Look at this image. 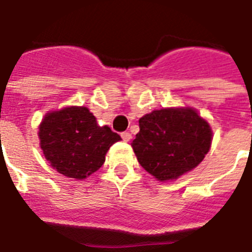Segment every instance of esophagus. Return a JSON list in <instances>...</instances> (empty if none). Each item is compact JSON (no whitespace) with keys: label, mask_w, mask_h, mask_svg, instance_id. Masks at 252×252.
I'll return each mask as SVG.
<instances>
[{"label":"esophagus","mask_w":252,"mask_h":252,"mask_svg":"<svg viewBox=\"0 0 252 252\" xmlns=\"http://www.w3.org/2000/svg\"><path fill=\"white\" fill-rule=\"evenodd\" d=\"M122 138L126 142H128V141H130V138H132V134H130L129 132H123V133H122Z\"/></svg>","instance_id":"34e87169"}]
</instances>
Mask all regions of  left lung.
<instances>
[{
    "label": "left lung",
    "mask_w": 252,
    "mask_h": 252,
    "mask_svg": "<svg viewBox=\"0 0 252 252\" xmlns=\"http://www.w3.org/2000/svg\"><path fill=\"white\" fill-rule=\"evenodd\" d=\"M132 141L138 163L159 182L176 180L201 163L213 132L193 107L154 110L138 120Z\"/></svg>",
    "instance_id": "left-lung-1"
}]
</instances>
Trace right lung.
Masks as SVG:
<instances>
[{
	"label": "right lung",
	"instance_id": "obj_1",
	"mask_svg": "<svg viewBox=\"0 0 252 252\" xmlns=\"http://www.w3.org/2000/svg\"><path fill=\"white\" fill-rule=\"evenodd\" d=\"M40 149L57 172L82 180L98 171L115 142L122 140L108 126H98L87 107L49 111L39 124Z\"/></svg>",
	"mask_w": 252,
	"mask_h": 252
}]
</instances>
